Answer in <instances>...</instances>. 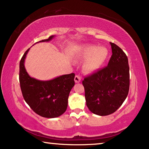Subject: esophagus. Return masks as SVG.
<instances>
[{
  "instance_id": "obj_1",
  "label": "esophagus",
  "mask_w": 149,
  "mask_h": 149,
  "mask_svg": "<svg viewBox=\"0 0 149 149\" xmlns=\"http://www.w3.org/2000/svg\"><path fill=\"white\" fill-rule=\"evenodd\" d=\"M74 81H75V83H77L81 82V77H79V75H76L74 77Z\"/></svg>"
}]
</instances>
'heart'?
Listing matches in <instances>:
<instances>
[{"instance_id": "b5f03b06", "label": "heart", "mask_w": 149, "mask_h": 149, "mask_svg": "<svg viewBox=\"0 0 149 149\" xmlns=\"http://www.w3.org/2000/svg\"><path fill=\"white\" fill-rule=\"evenodd\" d=\"M108 54L107 49L104 47L97 48L93 45H84L79 49V58L82 60L87 59L83 68L87 72H92L102 66L107 60Z\"/></svg>"}]
</instances>
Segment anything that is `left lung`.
Instances as JSON below:
<instances>
[{
	"mask_svg": "<svg viewBox=\"0 0 149 149\" xmlns=\"http://www.w3.org/2000/svg\"><path fill=\"white\" fill-rule=\"evenodd\" d=\"M110 44L113 54L108 66L85 77L82 82L87 107L100 116L115 113L125 101L130 89L127 57L117 45Z\"/></svg>",
	"mask_w": 149,
	"mask_h": 149,
	"instance_id": "left-lung-1",
	"label": "left lung"
}]
</instances>
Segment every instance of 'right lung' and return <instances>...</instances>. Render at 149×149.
<instances>
[{"mask_svg": "<svg viewBox=\"0 0 149 149\" xmlns=\"http://www.w3.org/2000/svg\"><path fill=\"white\" fill-rule=\"evenodd\" d=\"M54 36L52 35L37 42L50 41ZM29 49L25 52L19 62V83L24 100L32 111L42 117H60L66 111L69 93L74 85L75 74L62 75L49 81L31 77L24 66Z\"/></svg>", "mask_w": 149, "mask_h": 149, "instance_id": "right-lung-1", "label": "right lung"}]
</instances>
